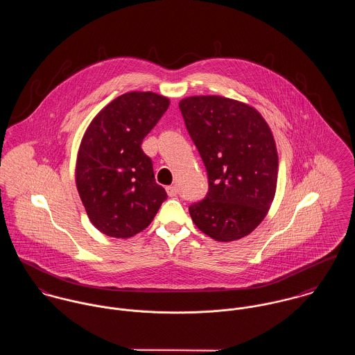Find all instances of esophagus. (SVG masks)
Wrapping results in <instances>:
<instances>
[{"label": "esophagus", "mask_w": 355, "mask_h": 355, "mask_svg": "<svg viewBox=\"0 0 355 355\" xmlns=\"http://www.w3.org/2000/svg\"><path fill=\"white\" fill-rule=\"evenodd\" d=\"M166 194H168L169 197H175V196L178 194V187H176V186H168V187H166Z\"/></svg>", "instance_id": "esophagus-1"}]
</instances>
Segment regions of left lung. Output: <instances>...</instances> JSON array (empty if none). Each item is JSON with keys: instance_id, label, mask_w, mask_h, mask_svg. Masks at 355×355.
I'll return each instance as SVG.
<instances>
[{"instance_id": "8db88e82", "label": "left lung", "mask_w": 355, "mask_h": 355, "mask_svg": "<svg viewBox=\"0 0 355 355\" xmlns=\"http://www.w3.org/2000/svg\"><path fill=\"white\" fill-rule=\"evenodd\" d=\"M179 107L209 180L206 197L189 207L190 216L211 239L238 241L261 224L275 198L279 157L273 134L245 102L193 96Z\"/></svg>"}]
</instances>
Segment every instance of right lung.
Wrapping results in <instances>:
<instances>
[{
    "mask_svg": "<svg viewBox=\"0 0 355 355\" xmlns=\"http://www.w3.org/2000/svg\"><path fill=\"white\" fill-rule=\"evenodd\" d=\"M169 106L152 92H131L109 102L89 124L76 158L75 180L92 224L125 239L149 227L165 190L141 145Z\"/></svg>",
    "mask_w": 355,
    "mask_h": 355,
    "instance_id": "add662e5",
    "label": "right lung"
}]
</instances>
